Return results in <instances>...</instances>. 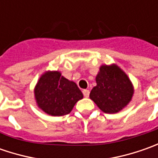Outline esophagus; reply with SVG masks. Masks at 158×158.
<instances>
[{
    "mask_svg": "<svg viewBox=\"0 0 158 158\" xmlns=\"http://www.w3.org/2000/svg\"><path fill=\"white\" fill-rule=\"evenodd\" d=\"M82 93H83V96L85 98H89V89H83L82 90Z\"/></svg>",
    "mask_w": 158,
    "mask_h": 158,
    "instance_id": "34e87169",
    "label": "esophagus"
}]
</instances>
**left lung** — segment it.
I'll use <instances>...</instances> for the list:
<instances>
[{
  "label": "left lung",
  "instance_id": "obj_1",
  "mask_svg": "<svg viewBox=\"0 0 158 158\" xmlns=\"http://www.w3.org/2000/svg\"><path fill=\"white\" fill-rule=\"evenodd\" d=\"M96 82L97 85L89 93V98L102 112L117 113L132 100L134 85L127 75L116 64L100 66Z\"/></svg>",
  "mask_w": 158,
  "mask_h": 158
}]
</instances>
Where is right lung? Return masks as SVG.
<instances>
[{"instance_id": "add662e5", "label": "right lung", "mask_w": 158, "mask_h": 158, "mask_svg": "<svg viewBox=\"0 0 158 158\" xmlns=\"http://www.w3.org/2000/svg\"><path fill=\"white\" fill-rule=\"evenodd\" d=\"M38 107L51 116L69 114L83 98L76 82L61 76L60 71H46L34 88Z\"/></svg>"}]
</instances>
